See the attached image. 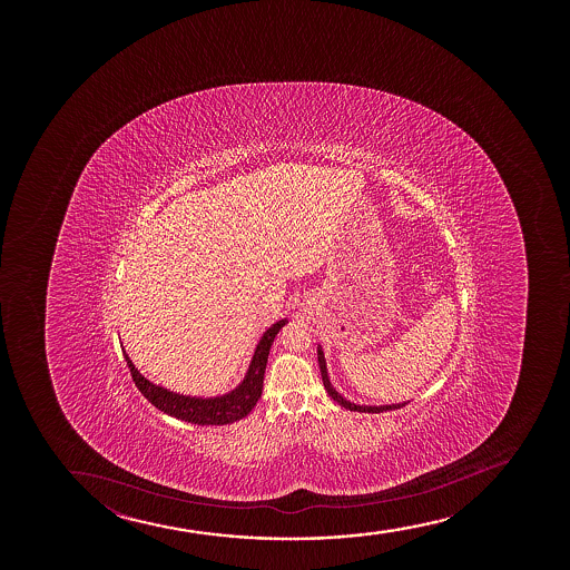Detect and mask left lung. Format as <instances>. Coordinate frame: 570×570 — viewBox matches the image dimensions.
Masks as SVG:
<instances>
[{
	"label": "left lung",
	"mask_w": 570,
	"mask_h": 570,
	"mask_svg": "<svg viewBox=\"0 0 570 570\" xmlns=\"http://www.w3.org/2000/svg\"><path fill=\"white\" fill-rule=\"evenodd\" d=\"M317 361H320L323 386H325V390H327L328 395H331V397H333V400L336 401L338 405L347 409V411H357V413H384V411H392V409H400V406L405 405V403H401V405L365 406L350 403V401L344 400L341 393L336 392V390L333 387V384H331V380H328L327 374V363H325V355H323V350H321V346L317 347Z\"/></svg>",
	"instance_id": "left-lung-1"
}]
</instances>
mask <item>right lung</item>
<instances>
[{
  "label": "right lung",
  "instance_id": "add662e5",
  "mask_svg": "<svg viewBox=\"0 0 570 570\" xmlns=\"http://www.w3.org/2000/svg\"><path fill=\"white\" fill-rule=\"evenodd\" d=\"M285 325H287V320L277 321L266 333L262 334L255 355L250 360L249 371L245 374L242 384L234 392L220 395V397L204 400V397H190V395L169 392L167 387L156 386V384H151L150 380H146L142 374L138 373L135 365H132V361L129 360V355L125 352L124 357L138 390L159 411H164L165 414L175 416V419L184 420V422H190V424H232V422L245 419L255 409L256 401L261 400L262 382H264V373H266L269 347L274 344L277 333Z\"/></svg>",
  "mask_w": 570,
  "mask_h": 570
}]
</instances>
